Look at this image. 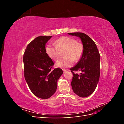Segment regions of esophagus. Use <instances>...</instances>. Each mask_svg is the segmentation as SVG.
<instances>
[{
	"label": "esophagus",
	"instance_id": "1",
	"mask_svg": "<svg viewBox=\"0 0 124 124\" xmlns=\"http://www.w3.org/2000/svg\"><path fill=\"white\" fill-rule=\"evenodd\" d=\"M62 70H63V73H65V72H67V70H65V69H62Z\"/></svg>",
	"mask_w": 124,
	"mask_h": 124
}]
</instances>
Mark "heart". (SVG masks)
<instances>
[{
	"label": "heart",
	"instance_id": "heart-1",
	"mask_svg": "<svg viewBox=\"0 0 124 124\" xmlns=\"http://www.w3.org/2000/svg\"><path fill=\"white\" fill-rule=\"evenodd\" d=\"M83 44L72 37L63 36L55 41V46L48 44L46 48L47 56L54 61L59 58L61 52L65 50L63 55L65 57L60 59L56 62V65L59 68H66L73 65L74 61H78L81 59L84 53Z\"/></svg>",
	"mask_w": 124,
	"mask_h": 124
}]
</instances>
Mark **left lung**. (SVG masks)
I'll list each match as a JSON object with an SVG mask.
<instances>
[{
	"label": "left lung",
	"mask_w": 124,
	"mask_h": 124,
	"mask_svg": "<svg viewBox=\"0 0 124 124\" xmlns=\"http://www.w3.org/2000/svg\"><path fill=\"white\" fill-rule=\"evenodd\" d=\"M81 39L84 46L82 57L77 65L70 69L73 77L71 86L74 93L80 97H86L93 93L100 77V55L96 44L89 36L82 32L68 33ZM81 70L79 75L74 71Z\"/></svg>",
	"instance_id": "left-lung-1"
}]
</instances>
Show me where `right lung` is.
Returning a JSON list of instances; mask_svg holds the SVG:
<instances>
[{
    "label": "right lung",
    "mask_w": 124,
    "mask_h": 124,
    "mask_svg": "<svg viewBox=\"0 0 124 124\" xmlns=\"http://www.w3.org/2000/svg\"><path fill=\"white\" fill-rule=\"evenodd\" d=\"M52 36H39L26 47L23 56L25 80L32 93L46 99L54 94L62 69H53L54 63L46 52V44Z\"/></svg>",
    "instance_id": "1"
}]
</instances>
